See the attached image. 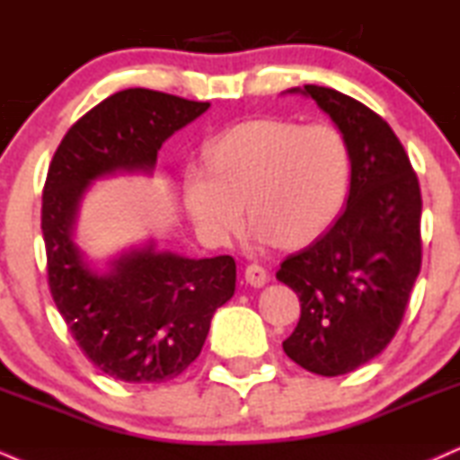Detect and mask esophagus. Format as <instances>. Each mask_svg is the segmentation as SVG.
<instances>
[{
	"mask_svg": "<svg viewBox=\"0 0 460 460\" xmlns=\"http://www.w3.org/2000/svg\"><path fill=\"white\" fill-rule=\"evenodd\" d=\"M244 279L251 287H263L265 283H268V270L259 263H251L244 270Z\"/></svg>",
	"mask_w": 460,
	"mask_h": 460,
	"instance_id": "34e87169",
	"label": "esophagus"
}]
</instances>
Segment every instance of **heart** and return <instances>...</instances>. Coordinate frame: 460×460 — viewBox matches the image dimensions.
Masks as SVG:
<instances>
[{
	"mask_svg": "<svg viewBox=\"0 0 460 460\" xmlns=\"http://www.w3.org/2000/svg\"><path fill=\"white\" fill-rule=\"evenodd\" d=\"M203 156L206 169L184 173V206L214 242L242 229L246 206L261 244H311L339 216L349 190V146L325 121H242L216 135Z\"/></svg>",
	"mask_w": 460,
	"mask_h": 460,
	"instance_id": "obj_1",
	"label": "heart"
}]
</instances>
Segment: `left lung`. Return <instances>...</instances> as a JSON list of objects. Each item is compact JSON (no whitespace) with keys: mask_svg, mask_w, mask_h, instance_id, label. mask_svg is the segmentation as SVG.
<instances>
[{"mask_svg":"<svg viewBox=\"0 0 460 460\" xmlns=\"http://www.w3.org/2000/svg\"><path fill=\"white\" fill-rule=\"evenodd\" d=\"M339 126L351 154L347 208L319 240L289 254L276 279L300 297V321L283 349L323 377L351 373L401 328L422 265V195L394 130L356 98L304 85Z\"/></svg>","mask_w":460,"mask_h":460,"instance_id":"8db88e82","label":"left lung"}]
</instances>
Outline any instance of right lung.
<instances>
[{
    "label": "right lung",
    "instance_id": "add662e5",
    "mask_svg": "<svg viewBox=\"0 0 460 460\" xmlns=\"http://www.w3.org/2000/svg\"><path fill=\"white\" fill-rule=\"evenodd\" d=\"M208 107L143 87L118 92L70 126L49 164L42 188L49 289L81 351L126 384H163L195 362L214 311L234 296L235 261L147 246L96 274L70 240L76 209L93 177L152 171L160 146Z\"/></svg>",
    "mask_w": 460,
    "mask_h": 460
}]
</instances>
